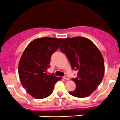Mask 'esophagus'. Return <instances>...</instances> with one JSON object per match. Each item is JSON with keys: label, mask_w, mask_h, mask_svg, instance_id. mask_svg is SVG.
Listing matches in <instances>:
<instances>
[{"label": "esophagus", "mask_w": 120, "mask_h": 120, "mask_svg": "<svg viewBox=\"0 0 120 120\" xmlns=\"http://www.w3.org/2000/svg\"><path fill=\"white\" fill-rule=\"evenodd\" d=\"M63 78H64V79H66V80H69V77L67 76V75H64V76L63 77Z\"/></svg>", "instance_id": "34e87169"}]
</instances>
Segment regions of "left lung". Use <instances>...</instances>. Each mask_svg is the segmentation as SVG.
<instances>
[{
	"label": "left lung",
	"mask_w": 120,
	"mask_h": 120,
	"mask_svg": "<svg viewBox=\"0 0 120 120\" xmlns=\"http://www.w3.org/2000/svg\"><path fill=\"white\" fill-rule=\"evenodd\" d=\"M65 53L71 68L77 71V77L72 78L76 88L69 93L77 98L90 95L102 81L104 74V59L95 44L82 37L67 38L60 47Z\"/></svg>",
	"instance_id": "obj_1"
}]
</instances>
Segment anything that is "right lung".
Wrapping results in <instances>:
<instances>
[{
	"label": "right lung",
	"mask_w": 120,
	"mask_h": 120,
	"mask_svg": "<svg viewBox=\"0 0 120 120\" xmlns=\"http://www.w3.org/2000/svg\"><path fill=\"white\" fill-rule=\"evenodd\" d=\"M64 39L43 37L33 40L25 49L19 64V75L23 87L34 98L43 99L52 93L61 77L49 75L51 57Z\"/></svg>",
	"instance_id": "right-lung-1"
}]
</instances>
